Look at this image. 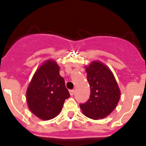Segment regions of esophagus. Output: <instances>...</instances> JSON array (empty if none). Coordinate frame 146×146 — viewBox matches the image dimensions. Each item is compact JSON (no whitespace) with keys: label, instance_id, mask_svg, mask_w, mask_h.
<instances>
[{"label":"esophagus","instance_id":"1","mask_svg":"<svg viewBox=\"0 0 146 146\" xmlns=\"http://www.w3.org/2000/svg\"><path fill=\"white\" fill-rule=\"evenodd\" d=\"M74 92H75V91L73 90H73H70V94L71 96H73V94H74Z\"/></svg>","mask_w":146,"mask_h":146}]
</instances>
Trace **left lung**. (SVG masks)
Segmentation results:
<instances>
[{
  "mask_svg": "<svg viewBox=\"0 0 146 146\" xmlns=\"http://www.w3.org/2000/svg\"><path fill=\"white\" fill-rule=\"evenodd\" d=\"M86 69L91 92L87 102L80 104V108L90 119H103L117 106L120 90L112 72L102 63L93 62Z\"/></svg>",
  "mask_w": 146,
  "mask_h": 146,
  "instance_id": "1",
  "label": "left lung"
}]
</instances>
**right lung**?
Listing matches in <instances>:
<instances>
[{
  "label": "right lung",
  "mask_w": 146,
  "mask_h": 146,
  "mask_svg": "<svg viewBox=\"0 0 146 146\" xmlns=\"http://www.w3.org/2000/svg\"><path fill=\"white\" fill-rule=\"evenodd\" d=\"M26 96L30 110L40 119H52L60 113L70 93L54 61L47 60L38 69Z\"/></svg>",
  "instance_id": "add662e5"
}]
</instances>
